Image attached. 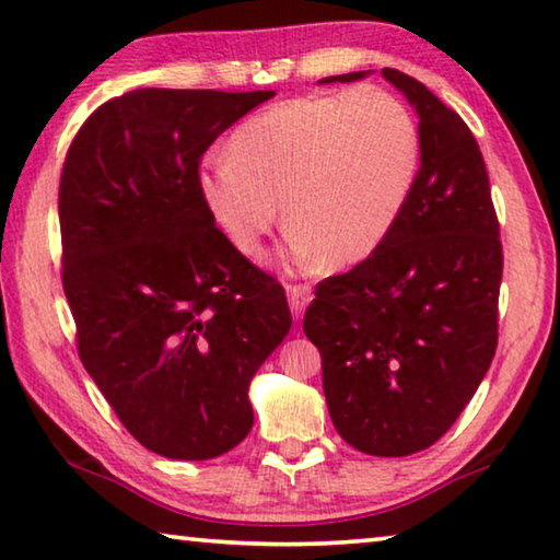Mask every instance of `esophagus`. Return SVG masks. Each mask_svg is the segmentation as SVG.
<instances>
[{
    "label": "esophagus",
    "mask_w": 560,
    "mask_h": 560,
    "mask_svg": "<svg viewBox=\"0 0 560 560\" xmlns=\"http://www.w3.org/2000/svg\"><path fill=\"white\" fill-rule=\"evenodd\" d=\"M288 300L290 310L298 319L305 313V307L313 302V285L310 282H295V285H288Z\"/></svg>",
    "instance_id": "esophagus-1"
}]
</instances>
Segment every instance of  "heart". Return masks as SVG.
<instances>
[{"label": "heart", "mask_w": 560, "mask_h": 560, "mask_svg": "<svg viewBox=\"0 0 560 560\" xmlns=\"http://www.w3.org/2000/svg\"><path fill=\"white\" fill-rule=\"evenodd\" d=\"M198 168V196L235 250L255 255L282 218L300 262L354 265L387 241L415 188L421 139L380 86L280 101Z\"/></svg>", "instance_id": "obj_1"}]
</instances>
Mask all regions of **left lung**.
I'll use <instances>...</instances> for the list:
<instances>
[{
  "instance_id": "1",
  "label": "left lung",
  "mask_w": 560,
  "mask_h": 560,
  "mask_svg": "<svg viewBox=\"0 0 560 560\" xmlns=\"http://www.w3.org/2000/svg\"><path fill=\"white\" fill-rule=\"evenodd\" d=\"M382 77L419 114L415 188L370 258L319 282L302 329L323 354L327 409L345 442L409 456L452 429L497 354L503 247L469 126L421 81L397 69Z\"/></svg>"
}]
</instances>
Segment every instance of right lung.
<instances>
[{
	"label": "right lung",
	"instance_id": "right-lung-1",
	"mask_svg": "<svg viewBox=\"0 0 560 560\" xmlns=\"http://www.w3.org/2000/svg\"><path fill=\"white\" fill-rule=\"evenodd\" d=\"M275 91L136 89L101 104L61 168V285L91 380L168 459L231 452L247 384L290 332L285 290L198 196L203 153Z\"/></svg>",
	"mask_w": 560,
	"mask_h": 560
}]
</instances>
